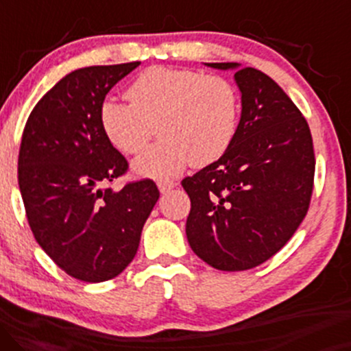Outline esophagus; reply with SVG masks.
Listing matches in <instances>:
<instances>
[{
  "mask_svg": "<svg viewBox=\"0 0 351 351\" xmlns=\"http://www.w3.org/2000/svg\"><path fill=\"white\" fill-rule=\"evenodd\" d=\"M157 187H159V191L162 192V194H165V192H169L171 189L176 187V182L174 180H159V182H157Z\"/></svg>",
  "mask_w": 351,
  "mask_h": 351,
  "instance_id": "esophagus-1",
  "label": "esophagus"
}]
</instances>
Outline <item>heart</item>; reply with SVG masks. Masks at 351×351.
<instances>
[{"instance_id": "1", "label": "heart", "mask_w": 351, "mask_h": 351, "mask_svg": "<svg viewBox=\"0 0 351 351\" xmlns=\"http://www.w3.org/2000/svg\"><path fill=\"white\" fill-rule=\"evenodd\" d=\"M128 97L131 104L102 102L99 123L106 139L128 156L144 151L157 125L162 139L134 162L141 176L169 179L191 162H214L237 134L239 94L226 77L154 66L137 76Z\"/></svg>"}]
</instances>
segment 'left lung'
<instances>
[{
    "mask_svg": "<svg viewBox=\"0 0 351 351\" xmlns=\"http://www.w3.org/2000/svg\"><path fill=\"white\" fill-rule=\"evenodd\" d=\"M235 81L242 116L230 147L182 180L191 197L189 243L227 271L261 265L292 239L308 212L315 177L312 132L300 109L262 71L242 68Z\"/></svg>",
    "mask_w": 351,
    "mask_h": 351,
    "instance_id": "left-lung-1",
    "label": "left lung"
}]
</instances>
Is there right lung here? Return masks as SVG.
<instances>
[{"label":"right lung","instance_id":"add662e5","mask_svg":"<svg viewBox=\"0 0 351 351\" xmlns=\"http://www.w3.org/2000/svg\"><path fill=\"white\" fill-rule=\"evenodd\" d=\"M139 64L73 71L39 99L23 131L18 182L27 223L51 261L82 282L111 280L132 262L159 199L151 179L112 191L129 162L99 123L106 94Z\"/></svg>","mask_w":351,"mask_h":351}]
</instances>
